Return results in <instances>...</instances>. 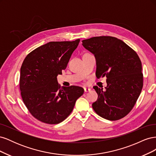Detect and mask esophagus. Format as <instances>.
Masks as SVG:
<instances>
[{
    "label": "esophagus",
    "instance_id": "34e87169",
    "mask_svg": "<svg viewBox=\"0 0 156 156\" xmlns=\"http://www.w3.org/2000/svg\"><path fill=\"white\" fill-rule=\"evenodd\" d=\"M90 90H91L90 88H86V87L84 88V92H90Z\"/></svg>",
    "mask_w": 156,
    "mask_h": 156
}]
</instances>
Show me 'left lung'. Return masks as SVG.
Here are the masks:
<instances>
[{
  "instance_id": "1",
  "label": "left lung",
  "mask_w": 156,
  "mask_h": 156,
  "mask_svg": "<svg viewBox=\"0 0 156 156\" xmlns=\"http://www.w3.org/2000/svg\"><path fill=\"white\" fill-rule=\"evenodd\" d=\"M96 59V77H107L105 90L94 86L98 98L92 103L97 114L108 120L126 116L137 101L143 87L142 63L136 52L112 36H96L82 41Z\"/></svg>"
}]
</instances>
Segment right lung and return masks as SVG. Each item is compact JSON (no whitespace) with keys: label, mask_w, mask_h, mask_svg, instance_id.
Masks as SVG:
<instances>
[{"label":"right lung","mask_w":156,"mask_h":156,"mask_svg":"<svg viewBox=\"0 0 156 156\" xmlns=\"http://www.w3.org/2000/svg\"><path fill=\"white\" fill-rule=\"evenodd\" d=\"M79 39L50 41L27 55L21 67L20 88L22 100L35 119L48 124L64 120L72 112L83 88H60L57 75L67 66Z\"/></svg>","instance_id":"right-lung-1"}]
</instances>
